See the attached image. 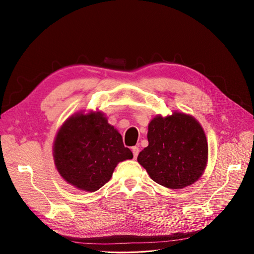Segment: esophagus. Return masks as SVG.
Returning a JSON list of instances; mask_svg holds the SVG:
<instances>
[{
  "instance_id": "esophagus-1",
  "label": "esophagus",
  "mask_w": 254,
  "mask_h": 254,
  "mask_svg": "<svg viewBox=\"0 0 254 254\" xmlns=\"http://www.w3.org/2000/svg\"><path fill=\"white\" fill-rule=\"evenodd\" d=\"M131 151H133V154H134V159H136L138 157V153H139V148L137 146H134L131 147Z\"/></svg>"
}]
</instances>
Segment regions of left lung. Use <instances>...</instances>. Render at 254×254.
I'll list each match as a JSON object with an SVG mask.
<instances>
[{
  "instance_id": "1",
  "label": "left lung",
  "mask_w": 254,
  "mask_h": 254,
  "mask_svg": "<svg viewBox=\"0 0 254 254\" xmlns=\"http://www.w3.org/2000/svg\"><path fill=\"white\" fill-rule=\"evenodd\" d=\"M148 146L138 163L150 179L169 189H183L201 178L208 158L204 130L192 115L175 111L148 124Z\"/></svg>"
}]
</instances>
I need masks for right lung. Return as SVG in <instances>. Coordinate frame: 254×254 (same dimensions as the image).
I'll list each match as a JSON object with an SVG mask.
<instances>
[{
  "label": "right lung",
  "mask_w": 254,
  "mask_h": 254,
  "mask_svg": "<svg viewBox=\"0 0 254 254\" xmlns=\"http://www.w3.org/2000/svg\"><path fill=\"white\" fill-rule=\"evenodd\" d=\"M53 157L61 178L74 188L94 192L112 178L117 164L133 159L119 131L101 111L78 112L58 129Z\"/></svg>",
  "instance_id": "1"
}]
</instances>
